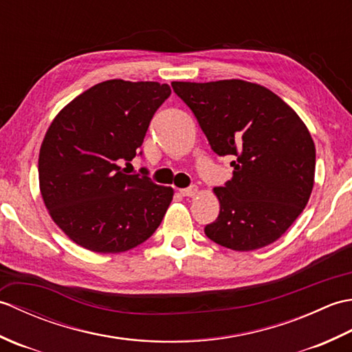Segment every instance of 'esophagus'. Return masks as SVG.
<instances>
[{
  "label": "esophagus",
  "instance_id": "esophagus-1",
  "mask_svg": "<svg viewBox=\"0 0 352 352\" xmlns=\"http://www.w3.org/2000/svg\"><path fill=\"white\" fill-rule=\"evenodd\" d=\"M180 193L183 197H195L198 193V188L197 186H189V188L186 189H180Z\"/></svg>",
  "mask_w": 352,
  "mask_h": 352
}]
</instances>
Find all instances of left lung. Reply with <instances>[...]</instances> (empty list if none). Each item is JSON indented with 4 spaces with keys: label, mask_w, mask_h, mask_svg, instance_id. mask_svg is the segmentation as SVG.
<instances>
[{
    "label": "left lung",
    "mask_w": 352,
    "mask_h": 352,
    "mask_svg": "<svg viewBox=\"0 0 352 352\" xmlns=\"http://www.w3.org/2000/svg\"><path fill=\"white\" fill-rule=\"evenodd\" d=\"M172 89L213 151L233 157V178L213 189L221 210L206 236L234 251L271 245L302 213L315 183L307 126L278 95L250 81H174Z\"/></svg>",
    "instance_id": "8db88e82"
}]
</instances>
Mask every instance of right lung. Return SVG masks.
Instances as JSON below:
<instances>
[{
  "label": "right lung",
  "mask_w": 352,
  "mask_h": 352,
  "mask_svg": "<svg viewBox=\"0 0 352 352\" xmlns=\"http://www.w3.org/2000/svg\"><path fill=\"white\" fill-rule=\"evenodd\" d=\"M170 95L157 81L107 80L87 89L51 122L39 153V186L58 228L83 248L115 254L144 243L160 226L174 189L126 175L149 122ZM142 154V153H139Z\"/></svg>",
  "instance_id": "right-lung-1"
}]
</instances>
